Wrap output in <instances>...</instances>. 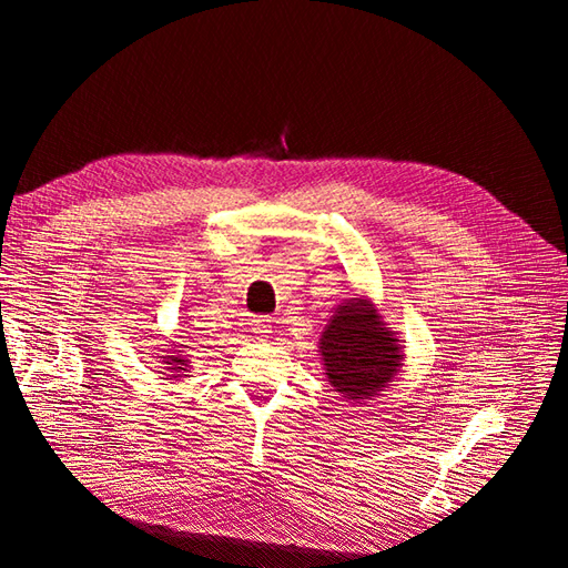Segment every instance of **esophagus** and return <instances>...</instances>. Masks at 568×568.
<instances>
[{
  "label": "esophagus",
  "instance_id": "obj_1",
  "mask_svg": "<svg viewBox=\"0 0 568 568\" xmlns=\"http://www.w3.org/2000/svg\"><path fill=\"white\" fill-rule=\"evenodd\" d=\"M251 332H253L255 336H261V338H267V334L272 332V324H270V317H253V320H251Z\"/></svg>",
  "mask_w": 568,
  "mask_h": 568
}]
</instances>
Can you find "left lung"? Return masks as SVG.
<instances>
[{
	"mask_svg": "<svg viewBox=\"0 0 568 568\" xmlns=\"http://www.w3.org/2000/svg\"><path fill=\"white\" fill-rule=\"evenodd\" d=\"M320 355L329 386L341 400L379 398L403 367L400 338L367 296L343 301L320 336Z\"/></svg>",
	"mask_w": 568,
	"mask_h": 568,
	"instance_id": "8db88e82",
	"label": "left lung"
}]
</instances>
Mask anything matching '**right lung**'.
Segmentation results:
<instances>
[{"label": "right lung", "mask_w": 568, "mask_h": 568, "mask_svg": "<svg viewBox=\"0 0 568 568\" xmlns=\"http://www.w3.org/2000/svg\"><path fill=\"white\" fill-rule=\"evenodd\" d=\"M180 348H186V346H182V343H180V346H175V348H168V351L156 353L163 369L170 372L165 376H170V379H175V382H180V376H186V372L192 369V365H189V359L184 357V351H180Z\"/></svg>", "instance_id": "right-lung-1"}]
</instances>
